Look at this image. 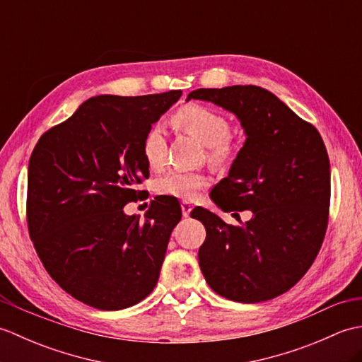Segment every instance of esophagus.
<instances>
[{"instance_id":"esophagus-1","label":"esophagus","mask_w":362,"mask_h":362,"mask_svg":"<svg viewBox=\"0 0 362 362\" xmlns=\"http://www.w3.org/2000/svg\"><path fill=\"white\" fill-rule=\"evenodd\" d=\"M191 210H193V205H191V202L183 201V202H182V214H183V216L188 218Z\"/></svg>"}]
</instances>
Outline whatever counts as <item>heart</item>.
<instances>
[{
    "label": "heart",
    "mask_w": 362,
    "mask_h": 362,
    "mask_svg": "<svg viewBox=\"0 0 362 362\" xmlns=\"http://www.w3.org/2000/svg\"><path fill=\"white\" fill-rule=\"evenodd\" d=\"M174 121L188 134L194 135L206 146V156L214 165H224L233 157V146L230 143L232 126L224 115L201 104L180 107L174 115ZM141 153L146 163L152 169L163 168L166 161L165 129L160 122H153L146 130L141 140ZM209 185V175L202 171L169 169L158 177L157 193L183 201H191Z\"/></svg>",
    "instance_id": "b5f03b06"
}]
</instances>
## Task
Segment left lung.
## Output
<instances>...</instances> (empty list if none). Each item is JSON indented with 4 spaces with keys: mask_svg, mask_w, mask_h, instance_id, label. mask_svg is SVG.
Here are the masks:
<instances>
[{
    "mask_svg": "<svg viewBox=\"0 0 362 362\" xmlns=\"http://www.w3.org/2000/svg\"><path fill=\"white\" fill-rule=\"evenodd\" d=\"M187 99L233 112L247 135L230 173L211 189L219 209L250 210L243 226L194 209L206 238L199 266L209 286L233 302L258 303L291 289L311 267L329 214V158L317 129L266 88H199Z\"/></svg>",
    "mask_w": 362,
    "mask_h": 362,
    "instance_id": "1",
    "label": "left lung"
}]
</instances>
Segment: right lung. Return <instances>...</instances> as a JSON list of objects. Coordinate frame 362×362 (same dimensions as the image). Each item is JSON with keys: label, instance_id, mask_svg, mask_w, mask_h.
<instances>
[{"label": "right lung", "instance_id": "right-lung-1", "mask_svg": "<svg viewBox=\"0 0 362 362\" xmlns=\"http://www.w3.org/2000/svg\"><path fill=\"white\" fill-rule=\"evenodd\" d=\"M180 96L90 98L46 130L29 158L26 219L37 255L60 288L96 310L129 308L157 284L180 204L156 197L143 221L122 209L149 177L144 132Z\"/></svg>", "mask_w": 362, "mask_h": 362}]
</instances>
